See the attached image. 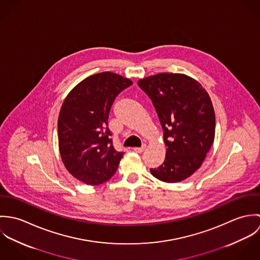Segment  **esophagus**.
<instances>
[{
  "label": "esophagus",
  "mask_w": 260,
  "mask_h": 260,
  "mask_svg": "<svg viewBox=\"0 0 260 260\" xmlns=\"http://www.w3.org/2000/svg\"><path fill=\"white\" fill-rule=\"evenodd\" d=\"M145 149H146V145H142L141 147H135V148H133V151L136 152V153H142Z\"/></svg>",
  "instance_id": "obj_1"
}]
</instances>
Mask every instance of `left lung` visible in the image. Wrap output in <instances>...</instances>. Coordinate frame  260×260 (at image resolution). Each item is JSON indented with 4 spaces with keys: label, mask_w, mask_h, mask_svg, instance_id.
I'll return each mask as SVG.
<instances>
[{
    "label": "left lung",
    "mask_w": 260,
    "mask_h": 260,
    "mask_svg": "<svg viewBox=\"0 0 260 260\" xmlns=\"http://www.w3.org/2000/svg\"><path fill=\"white\" fill-rule=\"evenodd\" d=\"M161 123L166 157L151 168L157 179L176 183L191 176L202 164L215 136V114L208 93L184 74L159 73L138 81Z\"/></svg>",
    "instance_id": "1"
}]
</instances>
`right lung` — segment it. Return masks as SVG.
<instances>
[{"label": "right lung", "instance_id": "right-lung-1", "mask_svg": "<svg viewBox=\"0 0 260 260\" xmlns=\"http://www.w3.org/2000/svg\"><path fill=\"white\" fill-rule=\"evenodd\" d=\"M133 83L103 72L80 82L64 100L58 118L62 161L78 180L99 185L115 174L124 152L113 146L108 118L115 98Z\"/></svg>", "mask_w": 260, "mask_h": 260}]
</instances>
